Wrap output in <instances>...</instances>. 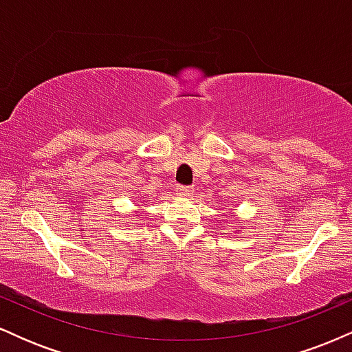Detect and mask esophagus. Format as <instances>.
<instances>
[{
	"label": "esophagus",
	"mask_w": 352,
	"mask_h": 352,
	"mask_svg": "<svg viewBox=\"0 0 352 352\" xmlns=\"http://www.w3.org/2000/svg\"><path fill=\"white\" fill-rule=\"evenodd\" d=\"M177 192H179L182 197H192L193 187H190V185H180V187L177 188Z\"/></svg>",
	"instance_id": "1"
}]
</instances>
